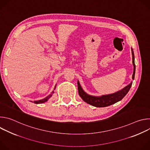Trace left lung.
I'll return each instance as SVG.
<instances>
[{"label": "left lung", "mask_w": 150, "mask_h": 150, "mask_svg": "<svg viewBox=\"0 0 150 150\" xmlns=\"http://www.w3.org/2000/svg\"><path fill=\"white\" fill-rule=\"evenodd\" d=\"M132 50V63L134 66V72L132 75V79H134L135 74V57L133 49L131 48ZM132 84V82H131L129 85H127L125 88L122 89L121 90L117 91L116 93L103 95L101 96H90L85 93L83 89L82 88L81 85L79 83V81L78 80V93L81 98L87 103L97 107V108H104L113 104L119 101H120L129 91Z\"/></svg>", "instance_id": "1"}]
</instances>
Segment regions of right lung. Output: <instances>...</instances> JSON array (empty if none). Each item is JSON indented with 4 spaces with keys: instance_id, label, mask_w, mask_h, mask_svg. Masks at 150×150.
I'll use <instances>...</instances> for the list:
<instances>
[{
    "instance_id": "1",
    "label": "right lung",
    "mask_w": 150,
    "mask_h": 150,
    "mask_svg": "<svg viewBox=\"0 0 150 150\" xmlns=\"http://www.w3.org/2000/svg\"><path fill=\"white\" fill-rule=\"evenodd\" d=\"M56 85H55V87H54V90H55V88H56ZM53 93H54V91H53L52 93V94H50L49 96H48L47 97H46L45 98H44V99H42V100H38V101H31V102H33V103H35V104H40V103H45V102H46L51 97H52V94Z\"/></svg>"
}]
</instances>
